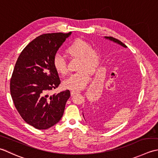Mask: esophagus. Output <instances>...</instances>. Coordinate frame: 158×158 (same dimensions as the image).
Masks as SVG:
<instances>
[{
    "label": "esophagus",
    "mask_w": 158,
    "mask_h": 158,
    "mask_svg": "<svg viewBox=\"0 0 158 158\" xmlns=\"http://www.w3.org/2000/svg\"><path fill=\"white\" fill-rule=\"evenodd\" d=\"M70 93H71V95H74V94L80 93V91H79V90H71Z\"/></svg>",
    "instance_id": "34e87169"
}]
</instances>
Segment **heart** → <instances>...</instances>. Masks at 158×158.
<instances>
[{
	"label": "heart",
	"mask_w": 158,
	"mask_h": 158,
	"mask_svg": "<svg viewBox=\"0 0 158 158\" xmlns=\"http://www.w3.org/2000/svg\"><path fill=\"white\" fill-rule=\"evenodd\" d=\"M66 55L72 57H79L78 72L72 74L63 82L65 88L80 90L84 88L90 79V72L94 70L98 61V53L91 47L88 42L81 39L73 40L65 50ZM52 67L59 75H65L68 72L66 61L60 55H56L52 59Z\"/></svg>",
	"instance_id": "b5f03b06"
}]
</instances>
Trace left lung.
Segmentation results:
<instances>
[{
    "label": "left lung",
    "instance_id": "1",
    "mask_svg": "<svg viewBox=\"0 0 158 158\" xmlns=\"http://www.w3.org/2000/svg\"><path fill=\"white\" fill-rule=\"evenodd\" d=\"M105 38H106V39H109L110 40H111V41H113V42H114L117 43V44H120V45L123 46V47H125V48H127V46L125 44H123V43L122 42H120V40H117V39H116V38H113V37H107V36H106V37H105ZM83 117H84V116H83ZM84 119H85V118H84Z\"/></svg>",
    "mask_w": 158,
    "mask_h": 158
}]
</instances>
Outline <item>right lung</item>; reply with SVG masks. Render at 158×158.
Here are the masks:
<instances>
[{"label":"right lung","instance_id":"1","mask_svg":"<svg viewBox=\"0 0 158 158\" xmlns=\"http://www.w3.org/2000/svg\"><path fill=\"white\" fill-rule=\"evenodd\" d=\"M70 34L37 37L23 49L15 64L10 80L12 100L24 121L38 129H48L60 121L70 96L69 89L49 95L61 83L52 59Z\"/></svg>","mask_w":158,"mask_h":158}]
</instances>
